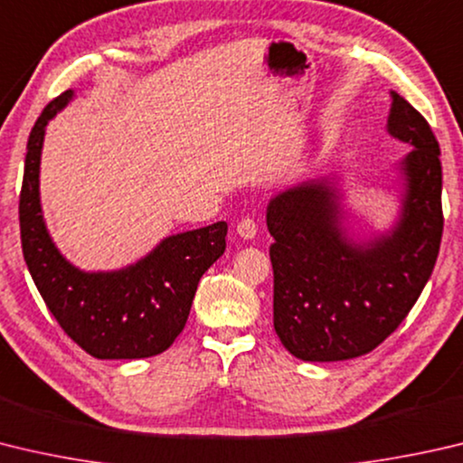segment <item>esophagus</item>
I'll list each match as a JSON object with an SVG mask.
<instances>
[{
    "label": "esophagus",
    "mask_w": 463,
    "mask_h": 463,
    "mask_svg": "<svg viewBox=\"0 0 463 463\" xmlns=\"http://www.w3.org/2000/svg\"><path fill=\"white\" fill-rule=\"evenodd\" d=\"M237 234L245 241H253L257 237V224L250 218H242V221L237 224Z\"/></svg>",
    "instance_id": "34e87169"
}]
</instances>
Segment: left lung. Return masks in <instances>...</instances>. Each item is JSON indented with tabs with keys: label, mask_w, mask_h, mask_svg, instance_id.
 <instances>
[{
	"label": "left lung",
	"mask_w": 463,
	"mask_h": 463,
	"mask_svg": "<svg viewBox=\"0 0 463 463\" xmlns=\"http://www.w3.org/2000/svg\"><path fill=\"white\" fill-rule=\"evenodd\" d=\"M391 99L386 131L413 149L397 164L401 206L389 231L352 237L340 175L296 184L267 204L275 239L273 326L283 346L306 363L363 356L389 338L439 253V144L417 109L394 90Z\"/></svg>",
	"instance_id": "left-lung-1"
}]
</instances>
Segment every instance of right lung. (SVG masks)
<instances>
[{"label":"right lung","mask_w":463,"mask_h":463,"mask_svg":"<svg viewBox=\"0 0 463 463\" xmlns=\"http://www.w3.org/2000/svg\"><path fill=\"white\" fill-rule=\"evenodd\" d=\"M74 99L50 100L28 139L20 194L22 250L28 271L62 330L100 360L162 354L186 326L200 277L224 253L226 222L172 234L146 257L115 271H82L46 229L40 204V159L46 125Z\"/></svg>","instance_id":"add662e5"}]
</instances>
